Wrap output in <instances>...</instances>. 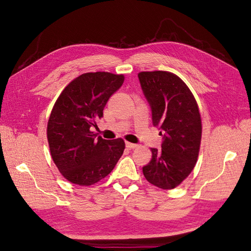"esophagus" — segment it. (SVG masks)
<instances>
[{
    "label": "esophagus",
    "mask_w": 251,
    "mask_h": 251,
    "mask_svg": "<svg viewBox=\"0 0 251 251\" xmlns=\"http://www.w3.org/2000/svg\"><path fill=\"white\" fill-rule=\"evenodd\" d=\"M126 147L127 148V149H130V150H132V149H136L138 147V144H135V143H131V142H127V141H126Z\"/></svg>",
    "instance_id": "esophagus-1"
}]
</instances>
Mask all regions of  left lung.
I'll return each mask as SVG.
<instances>
[{"label":"left lung","instance_id":"obj_1","mask_svg":"<svg viewBox=\"0 0 251 251\" xmlns=\"http://www.w3.org/2000/svg\"><path fill=\"white\" fill-rule=\"evenodd\" d=\"M138 78L153 126L162 136L161 150L151 149V161L142 172L150 183L172 189L187 178L198 159L202 134L198 104L188 87L171 72H140Z\"/></svg>","mask_w":251,"mask_h":251}]
</instances>
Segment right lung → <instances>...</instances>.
<instances>
[{"mask_svg":"<svg viewBox=\"0 0 251 251\" xmlns=\"http://www.w3.org/2000/svg\"><path fill=\"white\" fill-rule=\"evenodd\" d=\"M124 80V75L109 72L85 73L64 89L52 109L47 126L51 156L74 184L96 183L108 176L124 154L123 139L105 140L91 131Z\"/></svg>","mask_w":251,"mask_h":251,"instance_id":"obj_1","label":"right lung"}]
</instances>
